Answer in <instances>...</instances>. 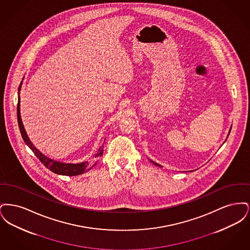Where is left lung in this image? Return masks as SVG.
<instances>
[{
    "label": "left lung",
    "instance_id": "left-lung-1",
    "mask_svg": "<svg viewBox=\"0 0 250 250\" xmlns=\"http://www.w3.org/2000/svg\"><path fill=\"white\" fill-rule=\"evenodd\" d=\"M230 128H231V127H230ZM229 133H230V129H229V134H228V137H229ZM150 161H151V162H152V163H153V164H155V165H156V166L162 167V166H161V165H159V164H157V163H155V162H154V161H152V160H150Z\"/></svg>",
    "mask_w": 250,
    "mask_h": 250
}]
</instances>
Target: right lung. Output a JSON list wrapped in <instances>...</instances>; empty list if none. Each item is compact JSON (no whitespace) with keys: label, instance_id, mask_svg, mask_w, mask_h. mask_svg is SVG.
I'll use <instances>...</instances> for the list:
<instances>
[{"label":"right lung","instance_id":"add662e5","mask_svg":"<svg viewBox=\"0 0 250 250\" xmlns=\"http://www.w3.org/2000/svg\"><path fill=\"white\" fill-rule=\"evenodd\" d=\"M23 81V80H22ZM22 86V82L21 83V85L19 87V100H18V107H17V113H18V123H19V127L21 133L22 139H23L24 143H26V145L34 152V154L38 157V159L41 161V163L48 168L50 171L60 174V175H66V176H76V175H80L83 174L84 172H87L88 170H90L92 167L95 166V164L97 163L99 157L103 154V149L100 147L98 152L95 154V159L91 162L85 161L82 163H65V162H61L57 161L54 159H51L48 156L42 154L36 146L32 143L30 141L25 128H24L23 124H22V120L21 116V89Z\"/></svg>","mask_w":250,"mask_h":250}]
</instances>
